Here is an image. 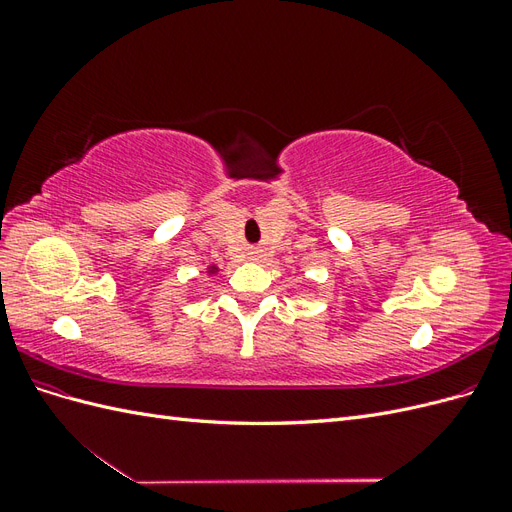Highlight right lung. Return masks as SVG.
I'll use <instances>...</instances> for the list:
<instances>
[{
	"instance_id": "obj_1",
	"label": "right lung",
	"mask_w": 512,
	"mask_h": 512,
	"mask_svg": "<svg viewBox=\"0 0 512 512\" xmlns=\"http://www.w3.org/2000/svg\"><path fill=\"white\" fill-rule=\"evenodd\" d=\"M207 273H209V275H213V273H218V267H215V265L207 267Z\"/></svg>"
}]
</instances>
